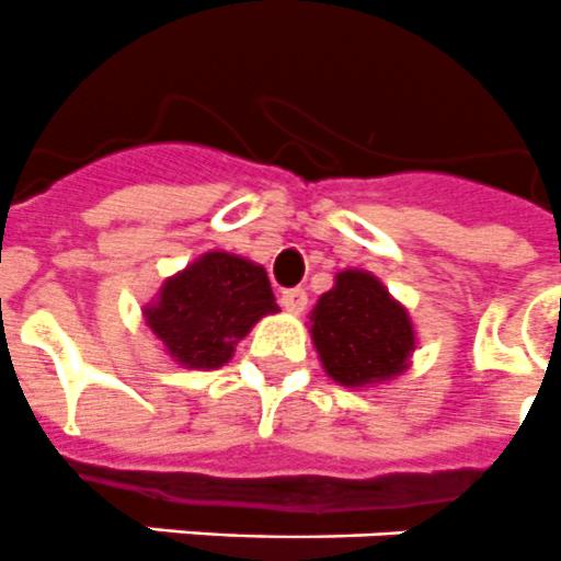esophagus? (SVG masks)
<instances>
[{"instance_id":"obj_1","label":"esophagus","mask_w":561,"mask_h":561,"mask_svg":"<svg viewBox=\"0 0 561 561\" xmlns=\"http://www.w3.org/2000/svg\"><path fill=\"white\" fill-rule=\"evenodd\" d=\"M307 304H309V298H307V291L304 289H286L284 295H280V307L286 309V312H304V309H307Z\"/></svg>"}]
</instances>
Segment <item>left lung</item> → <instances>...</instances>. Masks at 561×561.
Wrapping results in <instances>:
<instances>
[{"label":"left lung","mask_w":561,"mask_h":561,"mask_svg":"<svg viewBox=\"0 0 561 561\" xmlns=\"http://www.w3.org/2000/svg\"><path fill=\"white\" fill-rule=\"evenodd\" d=\"M323 373L341 387H375L410 367L415 327L387 286L364 270H344L309 312Z\"/></svg>","instance_id":"obj_1"}]
</instances>
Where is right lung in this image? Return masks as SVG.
<instances>
[{
    "mask_svg": "<svg viewBox=\"0 0 561 561\" xmlns=\"http://www.w3.org/2000/svg\"><path fill=\"white\" fill-rule=\"evenodd\" d=\"M277 312L266 270L229 252H206L165 277L142 307L146 327L165 353L188 369L229 364L234 346L263 314Z\"/></svg>",
    "mask_w": 561,
    "mask_h": 561,
    "instance_id": "obj_1",
    "label": "right lung"
}]
</instances>
